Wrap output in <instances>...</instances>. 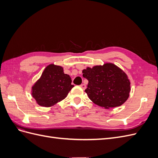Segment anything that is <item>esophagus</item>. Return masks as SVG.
Listing matches in <instances>:
<instances>
[{"mask_svg": "<svg viewBox=\"0 0 158 158\" xmlns=\"http://www.w3.org/2000/svg\"><path fill=\"white\" fill-rule=\"evenodd\" d=\"M80 87L82 88L83 89H85V88H86V85H85L84 84H82L80 85Z\"/></svg>", "mask_w": 158, "mask_h": 158, "instance_id": "esophagus-1", "label": "esophagus"}]
</instances>
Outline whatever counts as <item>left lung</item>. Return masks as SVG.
<instances>
[{
	"label": "left lung",
	"mask_w": 158,
	"mask_h": 158,
	"mask_svg": "<svg viewBox=\"0 0 158 158\" xmlns=\"http://www.w3.org/2000/svg\"><path fill=\"white\" fill-rule=\"evenodd\" d=\"M88 80L85 93L90 100L105 109L121 106L129 97L131 82L126 73L113 63L82 70Z\"/></svg>",
	"instance_id": "8db88e82"
}]
</instances>
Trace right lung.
I'll list each match as a JSON object with an SVG mask.
<instances>
[{
  "mask_svg": "<svg viewBox=\"0 0 158 158\" xmlns=\"http://www.w3.org/2000/svg\"><path fill=\"white\" fill-rule=\"evenodd\" d=\"M60 66L51 64L31 88V95L40 106L49 107L63 100L74 85Z\"/></svg>",
  "mask_w": 158,
  "mask_h": 158,
  "instance_id": "add662e5",
  "label": "right lung"
}]
</instances>
